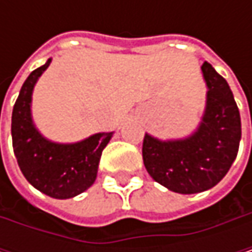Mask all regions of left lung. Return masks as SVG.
Masks as SVG:
<instances>
[{
	"mask_svg": "<svg viewBox=\"0 0 252 252\" xmlns=\"http://www.w3.org/2000/svg\"><path fill=\"white\" fill-rule=\"evenodd\" d=\"M206 108L198 126L187 137L160 140L146 132L143 162L156 182L178 194L213 188L238 155L241 117L227 81L209 63L201 65Z\"/></svg>",
	"mask_w": 252,
	"mask_h": 252,
	"instance_id": "left-lung-1",
	"label": "left lung"
}]
</instances>
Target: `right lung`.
<instances>
[{"mask_svg": "<svg viewBox=\"0 0 252 252\" xmlns=\"http://www.w3.org/2000/svg\"><path fill=\"white\" fill-rule=\"evenodd\" d=\"M51 61L52 58L32 71L23 83L13 108L11 137L17 163L26 179L40 192L65 200L94 184L102 150L114 131L96 132L76 143H57L37 129L32 117V96L39 77Z\"/></svg>", "mask_w": 252, "mask_h": 252, "instance_id": "1", "label": "right lung"}]
</instances>
